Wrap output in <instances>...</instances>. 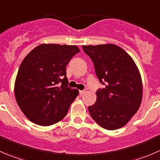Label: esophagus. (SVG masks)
<instances>
[{"label":"esophagus","instance_id":"esophagus-1","mask_svg":"<svg viewBox=\"0 0 160 160\" xmlns=\"http://www.w3.org/2000/svg\"><path fill=\"white\" fill-rule=\"evenodd\" d=\"M79 93H80V95H82L84 93H86V90H79Z\"/></svg>","mask_w":160,"mask_h":160}]
</instances>
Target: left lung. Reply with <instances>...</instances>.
<instances>
[{
    "label": "left lung",
    "mask_w": 160,
    "mask_h": 160,
    "mask_svg": "<svg viewBox=\"0 0 160 160\" xmlns=\"http://www.w3.org/2000/svg\"><path fill=\"white\" fill-rule=\"evenodd\" d=\"M93 61L104 88L89 106L92 118L102 128L115 130L125 126L137 112L142 98V83L135 62L123 49L114 44L82 46Z\"/></svg>",
    "instance_id": "8db88e82"
}]
</instances>
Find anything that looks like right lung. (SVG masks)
Instances as JSON below:
<instances>
[{
  "mask_svg": "<svg viewBox=\"0 0 160 160\" xmlns=\"http://www.w3.org/2000/svg\"><path fill=\"white\" fill-rule=\"evenodd\" d=\"M79 52L76 46L41 44L23 59L16 77L14 95L31 122L49 126L67 115L79 91L67 86L66 67Z\"/></svg>",
  "mask_w": 160,
  "mask_h": 160,
  "instance_id": "1",
  "label": "right lung"
}]
</instances>
